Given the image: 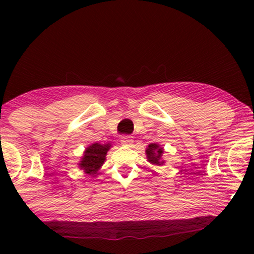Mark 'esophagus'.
<instances>
[{
  "label": "esophagus",
  "mask_w": 254,
  "mask_h": 254,
  "mask_svg": "<svg viewBox=\"0 0 254 254\" xmlns=\"http://www.w3.org/2000/svg\"><path fill=\"white\" fill-rule=\"evenodd\" d=\"M121 144L123 145H127V147H130L131 144H133V138H131V136H129V135H124V136H121Z\"/></svg>",
  "instance_id": "34e87169"
}]
</instances>
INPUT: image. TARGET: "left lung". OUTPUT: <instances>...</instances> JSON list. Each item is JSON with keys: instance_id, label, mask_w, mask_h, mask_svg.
<instances>
[{"instance_id": "8db88e82", "label": "left lung", "mask_w": 254, "mask_h": 254, "mask_svg": "<svg viewBox=\"0 0 254 254\" xmlns=\"http://www.w3.org/2000/svg\"><path fill=\"white\" fill-rule=\"evenodd\" d=\"M145 154H147L148 161L151 163V164H156V165H161L164 162L161 161L162 154H163V149L159 148V145L151 143L148 145L147 150H145Z\"/></svg>"}]
</instances>
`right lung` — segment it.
Here are the masks:
<instances>
[{
  "label": "right lung",
  "mask_w": 254,
  "mask_h": 254,
  "mask_svg": "<svg viewBox=\"0 0 254 254\" xmlns=\"http://www.w3.org/2000/svg\"><path fill=\"white\" fill-rule=\"evenodd\" d=\"M110 147V144L95 143L86 148L84 156H83L82 161L79 163L81 169L84 170L85 173H89L91 176L95 175L100 166L104 164L106 152Z\"/></svg>",
  "instance_id": "right-lung-1"
}]
</instances>
